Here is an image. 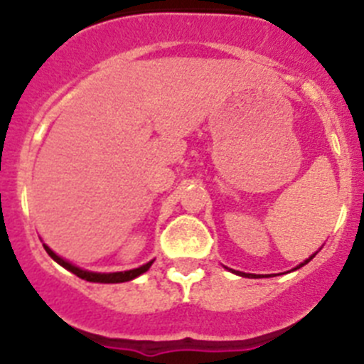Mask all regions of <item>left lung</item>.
I'll return each instance as SVG.
<instances>
[{"instance_id":"1","label":"left lung","mask_w":364,"mask_h":364,"mask_svg":"<svg viewBox=\"0 0 364 364\" xmlns=\"http://www.w3.org/2000/svg\"><path fill=\"white\" fill-rule=\"evenodd\" d=\"M315 255H317V252H315L314 253V255H310V257H308V259L306 260H304V262H301V264H299L297 266V268H294V269H299V268H302V266H304V264H308V262H310V260L311 259H314V257ZM228 269H230V268H228ZM230 272H233L235 273V275H240V277H247V279H260V275H255V273H244V272H235V269H230ZM262 277H264V275H262ZM266 277H269V275H266Z\"/></svg>"}]
</instances>
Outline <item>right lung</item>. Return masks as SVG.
Instances as JSON below:
<instances>
[{
	"mask_svg": "<svg viewBox=\"0 0 364 364\" xmlns=\"http://www.w3.org/2000/svg\"><path fill=\"white\" fill-rule=\"evenodd\" d=\"M45 252L49 253V257L53 260H56L58 264L63 266L65 269H69L70 273H74L76 277L83 279V281H89V282H104V284H117V282H127V281H133V279L140 277L142 273H146L147 269L151 268V264L154 262L153 260H149L147 264H142L138 266V268L134 269H127V272H112V273H100V272H89V269H82L78 268V266H74L73 262H69V260H65L63 257H60L58 253H54L53 250H50L47 244H43Z\"/></svg>",
	"mask_w": 364,
	"mask_h": 364,
	"instance_id": "1",
	"label": "right lung"
}]
</instances>
